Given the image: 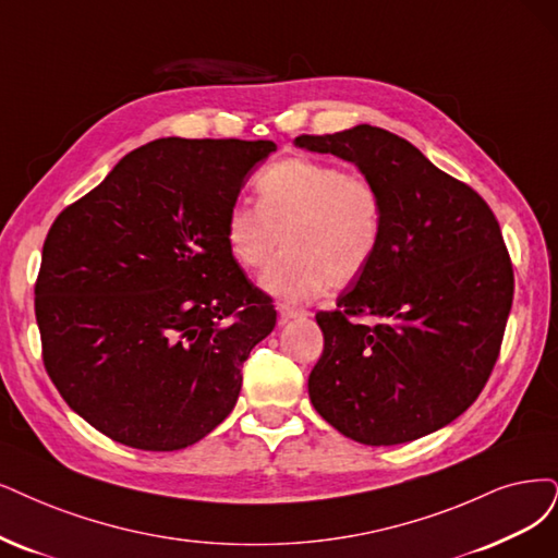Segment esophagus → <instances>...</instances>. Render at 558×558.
<instances>
[{
	"label": "esophagus",
	"instance_id": "esophagus-1",
	"mask_svg": "<svg viewBox=\"0 0 558 558\" xmlns=\"http://www.w3.org/2000/svg\"><path fill=\"white\" fill-rule=\"evenodd\" d=\"M278 313H280V324H287L292 319H303L307 317V311H303V307H294V305H278Z\"/></svg>",
	"mask_w": 558,
	"mask_h": 558
}]
</instances>
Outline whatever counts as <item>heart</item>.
Wrapping results in <instances>:
<instances>
[{
	"label": "heart",
	"mask_w": 558,
	"mask_h": 558,
	"mask_svg": "<svg viewBox=\"0 0 558 558\" xmlns=\"http://www.w3.org/2000/svg\"><path fill=\"white\" fill-rule=\"evenodd\" d=\"M257 204L225 216V243L247 271H262L278 247L287 253L262 276V290L307 301L324 287L356 280L373 262L384 230L377 185L333 162L284 158L255 177Z\"/></svg>",
	"instance_id": "heart-1"
}]
</instances>
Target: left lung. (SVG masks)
Returning a JSON list of instances; mask_svg holds the SVG:
<instances>
[{
    "mask_svg": "<svg viewBox=\"0 0 558 558\" xmlns=\"http://www.w3.org/2000/svg\"><path fill=\"white\" fill-rule=\"evenodd\" d=\"M294 144L354 162L384 206L373 262L333 313H317L311 402L365 446L432 435L473 404L499 359L514 287L499 222L466 183L369 123Z\"/></svg>",
    "mask_w": 558,
    "mask_h": 558,
    "instance_id": "1",
    "label": "left lung"
}]
</instances>
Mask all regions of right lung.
<instances>
[{
  "instance_id": "obj_1",
  "label": "right lung",
  "mask_w": 558,
  "mask_h": 558,
  "mask_svg": "<svg viewBox=\"0 0 558 558\" xmlns=\"http://www.w3.org/2000/svg\"><path fill=\"white\" fill-rule=\"evenodd\" d=\"M271 140L160 137L66 206L44 243L36 324L77 416L140 450H181L234 409L276 326L225 243V216Z\"/></svg>"
}]
</instances>
